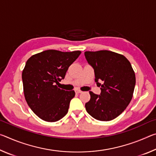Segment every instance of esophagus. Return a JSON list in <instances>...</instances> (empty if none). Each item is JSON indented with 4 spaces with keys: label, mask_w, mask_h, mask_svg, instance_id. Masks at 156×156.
<instances>
[{
    "label": "esophagus",
    "mask_w": 156,
    "mask_h": 156,
    "mask_svg": "<svg viewBox=\"0 0 156 156\" xmlns=\"http://www.w3.org/2000/svg\"><path fill=\"white\" fill-rule=\"evenodd\" d=\"M82 91H80V90H78V89H77V90H76V94H81L82 93Z\"/></svg>",
    "instance_id": "34e87169"
}]
</instances>
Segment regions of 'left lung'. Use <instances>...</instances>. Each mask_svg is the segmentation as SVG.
Wrapping results in <instances>:
<instances>
[{"label":"left lung","mask_w":156,"mask_h":156,"mask_svg":"<svg viewBox=\"0 0 156 156\" xmlns=\"http://www.w3.org/2000/svg\"><path fill=\"white\" fill-rule=\"evenodd\" d=\"M84 56L94 68L97 85L101 86L100 95L89 91L87 112L100 121L113 120L125 110L133 97L136 76L131 63L123 55L108 50L85 51Z\"/></svg>","instance_id":"1"}]
</instances>
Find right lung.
<instances>
[{
  "label": "right lung",
  "mask_w": 156,
  "mask_h": 156,
  "mask_svg": "<svg viewBox=\"0 0 156 156\" xmlns=\"http://www.w3.org/2000/svg\"><path fill=\"white\" fill-rule=\"evenodd\" d=\"M80 51L62 52L49 49L33 55L22 73L23 91L29 107L41 119L56 122L68 112L74 91H65L56 83L64 79Z\"/></svg>",
  "instance_id": "add662e5"
}]
</instances>
